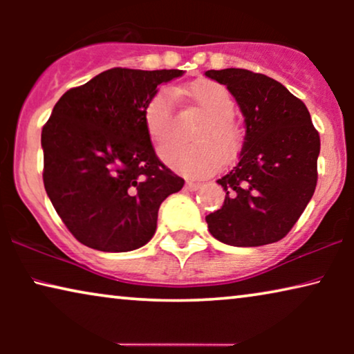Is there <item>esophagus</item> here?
<instances>
[{"mask_svg": "<svg viewBox=\"0 0 354 354\" xmlns=\"http://www.w3.org/2000/svg\"><path fill=\"white\" fill-rule=\"evenodd\" d=\"M198 188H200V183H196V182H187L185 183V190L187 192H196Z\"/></svg>", "mask_w": 354, "mask_h": 354, "instance_id": "1", "label": "esophagus"}]
</instances>
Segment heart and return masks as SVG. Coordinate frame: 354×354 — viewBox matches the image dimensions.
Segmentation results:
<instances>
[{
    "label": "heart",
    "mask_w": 354,
    "mask_h": 354,
    "mask_svg": "<svg viewBox=\"0 0 354 354\" xmlns=\"http://www.w3.org/2000/svg\"><path fill=\"white\" fill-rule=\"evenodd\" d=\"M183 93L206 115L193 135V142L198 145H167L161 149V158L169 167L182 176L201 178L219 171L224 159L222 156L230 159L239 151L240 130L232 120L235 101L224 85L207 79L192 82ZM143 120L149 138L154 143L161 145L171 137L174 127L171 91L161 88L148 100L143 111Z\"/></svg>",
    "instance_id": "heart-1"
}]
</instances>
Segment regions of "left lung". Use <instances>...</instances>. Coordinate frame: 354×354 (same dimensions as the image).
Segmentation results:
<instances>
[{
  "label": "left lung",
  "instance_id": "obj_1",
  "mask_svg": "<svg viewBox=\"0 0 354 354\" xmlns=\"http://www.w3.org/2000/svg\"><path fill=\"white\" fill-rule=\"evenodd\" d=\"M205 75L227 86L246 129L239 164L217 180L225 200L206 216L207 229L230 246L282 240L316 190L321 138L309 111L264 74L232 67Z\"/></svg>",
  "mask_w": 354,
  "mask_h": 354
}]
</instances>
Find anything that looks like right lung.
Here are the masks:
<instances>
[{"label":"right lung","mask_w":354,"mask_h":354,"mask_svg":"<svg viewBox=\"0 0 354 354\" xmlns=\"http://www.w3.org/2000/svg\"><path fill=\"white\" fill-rule=\"evenodd\" d=\"M185 72L114 69L71 88L41 130L43 183L71 234L88 248L147 245L158 211L183 180L159 161L143 111L158 85Z\"/></svg>","instance_id":"right-lung-1"}]
</instances>
